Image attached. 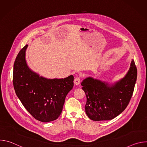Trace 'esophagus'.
<instances>
[{
    "label": "esophagus",
    "mask_w": 147,
    "mask_h": 147,
    "mask_svg": "<svg viewBox=\"0 0 147 147\" xmlns=\"http://www.w3.org/2000/svg\"><path fill=\"white\" fill-rule=\"evenodd\" d=\"M80 81H81L80 77H77L74 79V84H75V85H76V86L79 85V84H80Z\"/></svg>",
    "instance_id": "obj_1"
}]
</instances>
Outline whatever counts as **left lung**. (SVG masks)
<instances>
[{
	"label": "left lung",
	"instance_id": "8db88e82",
	"mask_svg": "<svg viewBox=\"0 0 147 147\" xmlns=\"http://www.w3.org/2000/svg\"><path fill=\"white\" fill-rule=\"evenodd\" d=\"M137 70L134 60L124 77L114 84L91 77L81 82L87 96L85 106L88 117L94 121L112 120L127 107L137 80Z\"/></svg>",
	"mask_w": 147,
	"mask_h": 147
}]
</instances>
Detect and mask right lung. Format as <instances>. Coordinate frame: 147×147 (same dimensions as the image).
Here are the masks:
<instances>
[{
    "mask_svg": "<svg viewBox=\"0 0 147 147\" xmlns=\"http://www.w3.org/2000/svg\"><path fill=\"white\" fill-rule=\"evenodd\" d=\"M26 45L14 61L13 82L17 97L36 120L49 122L60 115L65 98L74 86V77L49 79L33 71L27 65Z\"/></svg>",
    "mask_w": 147,
    "mask_h": 147,
    "instance_id": "obj_1",
    "label": "right lung"
}]
</instances>
